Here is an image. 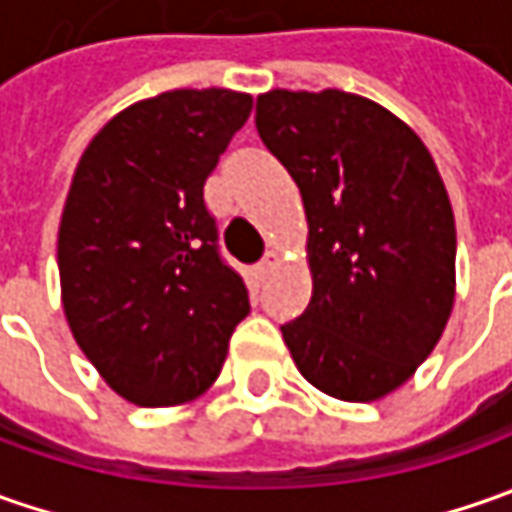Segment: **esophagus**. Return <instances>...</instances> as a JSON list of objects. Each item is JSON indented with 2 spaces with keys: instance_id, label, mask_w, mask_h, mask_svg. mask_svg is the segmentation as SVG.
Here are the masks:
<instances>
[{
  "instance_id": "34e87169",
  "label": "esophagus",
  "mask_w": 512,
  "mask_h": 512,
  "mask_svg": "<svg viewBox=\"0 0 512 512\" xmlns=\"http://www.w3.org/2000/svg\"><path fill=\"white\" fill-rule=\"evenodd\" d=\"M279 262H282V256H279V250H267L265 259L259 262V270H262V273H270V270H273V267L279 265Z\"/></svg>"
}]
</instances>
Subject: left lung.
Masks as SVG:
<instances>
[{
	"label": "left lung",
	"instance_id": "left-lung-1",
	"mask_svg": "<svg viewBox=\"0 0 512 512\" xmlns=\"http://www.w3.org/2000/svg\"><path fill=\"white\" fill-rule=\"evenodd\" d=\"M256 130L299 185L313 296L282 325L299 373L376 402L433 353L456 296V222L424 142L344 90H270Z\"/></svg>",
	"mask_w": 512,
	"mask_h": 512
}]
</instances>
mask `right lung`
Masks as SVG:
<instances>
[{
  "label": "right lung",
  "instance_id": "add662e5",
  "mask_svg": "<svg viewBox=\"0 0 512 512\" xmlns=\"http://www.w3.org/2000/svg\"><path fill=\"white\" fill-rule=\"evenodd\" d=\"M250 108L236 90L159 93L113 116L73 173L56 245L62 307L90 364L139 407L202 396L250 313L205 205Z\"/></svg>",
  "mask_w": 512,
  "mask_h": 512
}]
</instances>
